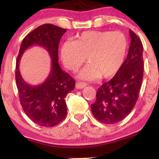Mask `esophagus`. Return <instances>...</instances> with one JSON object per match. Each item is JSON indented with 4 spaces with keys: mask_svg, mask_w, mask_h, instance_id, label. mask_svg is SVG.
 Segmentation results:
<instances>
[{
    "mask_svg": "<svg viewBox=\"0 0 159 159\" xmlns=\"http://www.w3.org/2000/svg\"><path fill=\"white\" fill-rule=\"evenodd\" d=\"M75 86H76V88L77 89H83V88H84L86 86H87V84L84 83V82L78 81L76 83Z\"/></svg>",
    "mask_w": 159,
    "mask_h": 159,
    "instance_id": "obj_1",
    "label": "esophagus"
}]
</instances>
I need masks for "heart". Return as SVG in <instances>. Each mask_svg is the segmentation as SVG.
<instances>
[{
    "instance_id": "b5f03b06",
    "label": "heart",
    "mask_w": 159,
    "mask_h": 159,
    "mask_svg": "<svg viewBox=\"0 0 159 159\" xmlns=\"http://www.w3.org/2000/svg\"><path fill=\"white\" fill-rule=\"evenodd\" d=\"M127 41L120 32L87 31L73 43L66 42L62 45L61 56L63 64L75 72L87 57L89 64L80 72V78L94 80L107 78L119 72L125 61Z\"/></svg>"
}]
</instances>
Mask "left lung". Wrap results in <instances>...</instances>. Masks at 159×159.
<instances>
[{"instance_id":"left-lung-1","label":"left lung","mask_w":159,"mask_h":159,"mask_svg":"<svg viewBox=\"0 0 159 159\" xmlns=\"http://www.w3.org/2000/svg\"><path fill=\"white\" fill-rule=\"evenodd\" d=\"M131 43L126 60L112 79L98 89L91 111L96 120L114 124L130 114L137 102L143 75V45L129 30Z\"/></svg>"}]
</instances>
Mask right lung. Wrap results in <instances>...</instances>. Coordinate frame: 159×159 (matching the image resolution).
Returning <instances> with one entry per match:
<instances>
[{
  "mask_svg": "<svg viewBox=\"0 0 159 159\" xmlns=\"http://www.w3.org/2000/svg\"><path fill=\"white\" fill-rule=\"evenodd\" d=\"M66 32V29L51 24L39 26L24 38L16 60V81L21 107L27 116L40 126L53 127L65 119L67 114L65 98L75 85L73 78L62 70L58 63V46ZM34 45L46 49L52 59L48 78L36 86L24 81L19 71L23 53Z\"/></svg>",
  "mask_w": 159,
  "mask_h": 159,
  "instance_id": "add662e5",
  "label": "right lung"
}]
</instances>
